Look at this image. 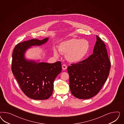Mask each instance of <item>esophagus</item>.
<instances>
[{"instance_id": "1", "label": "esophagus", "mask_w": 124, "mask_h": 124, "mask_svg": "<svg viewBox=\"0 0 124 124\" xmlns=\"http://www.w3.org/2000/svg\"><path fill=\"white\" fill-rule=\"evenodd\" d=\"M62 69L63 70H66L67 69V66H66V65H65V64H63L62 65Z\"/></svg>"}]
</instances>
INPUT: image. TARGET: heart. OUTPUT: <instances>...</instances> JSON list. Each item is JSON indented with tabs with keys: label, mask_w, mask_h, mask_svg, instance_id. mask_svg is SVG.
Wrapping results in <instances>:
<instances>
[{
	"label": "heart",
	"mask_w": 124,
	"mask_h": 124,
	"mask_svg": "<svg viewBox=\"0 0 124 124\" xmlns=\"http://www.w3.org/2000/svg\"><path fill=\"white\" fill-rule=\"evenodd\" d=\"M90 48V43L85 39L72 38L62 42L59 45V51L54 49V54L59 56V52L65 54L66 60L71 63H78L87 55Z\"/></svg>",
	"instance_id": "heart-1"
}]
</instances>
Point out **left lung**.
Instances as JSON below:
<instances>
[{"mask_svg":"<svg viewBox=\"0 0 124 124\" xmlns=\"http://www.w3.org/2000/svg\"><path fill=\"white\" fill-rule=\"evenodd\" d=\"M93 54L87 59L68 67L72 94L80 99L96 95L108 77L110 62L105 43L96 35Z\"/></svg>","mask_w":124,"mask_h":124,"instance_id":"obj_1","label":"left lung"}]
</instances>
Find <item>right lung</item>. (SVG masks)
<instances>
[{"mask_svg": "<svg viewBox=\"0 0 124 124\" xmlns=\"http://www.w3.org/2000/svg\"><path fill=\"white\" fill-rule=\"evenodd\" d=\"M32 39L19 43L12 54V71L23 92L36 100H47L52 94L54 81L62 70L60 61L53 64L37 63L26 60L24 53L32 46H40L48 41Z\"/></svg>", "mask_w": 124, "mask_h": 124, "instance_id": "add662e5", "label": "right lung"}]
</instances>
